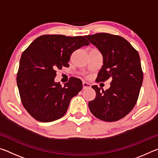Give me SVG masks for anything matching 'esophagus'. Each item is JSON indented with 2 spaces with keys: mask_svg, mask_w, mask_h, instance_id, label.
Returning <instances> with one entry per match:
<instances>
[{
  "mask_svg": "<svg viewBox=\"0 0 158 158\" xmlns=\"http://www.w3.org/2000/svg\"><path fill=\"white\" fill-rule=\"evenodd\" d=\"M90 86H91V85L89 84V83L83 82V90L89 89V88H90Z\"/></svg>",
  "mask_w": 158,
  "mask_h": 158,
  "instance_id": "1",
  "label": "esophagus"
}]
</instances>
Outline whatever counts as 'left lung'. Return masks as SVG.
<instances>
[{
  "label": "left lung",
  "instance_id": "left-lung-1",
  "mask_svg": "<svg viewBox=\"0 0 158 158\" xmlns=\"http://www.w3.org/2000/svg\"><path fill=\"white\" fill-rule=\"evenodd\" d=\"M103 56L97 81L111 78V86L104 90L93 85L96 96L90 101L91 113L104 121H116L132 111L137 103L143 82L139 55L123 37L100 33L85 36Z\"/></svg>",
  "mask_w": 158,
  "mask_h": 158
}]
</instances>
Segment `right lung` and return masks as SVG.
I'll use <instances>...</instances> for the list:
<instances>
[{"mask_svg": "<svg viewBox=\"0 0 158 158\" xmlns=\"http://www.w3.org/2000/svg\"><path fill=\"white\" fill-rule=\"evenodd\" d=\"M89 42L83 36L44 35L36 38L21 55L17 83L21 102L31 116L52 122L66 113L72 98L82 89L79 79L60 85L56 69L68 67L72 53Z\"/></svg>", "mask_w": 158, "mask_h": 158, "instance_id": "right-lung-1", "label": "right lung"}]
</instances>
